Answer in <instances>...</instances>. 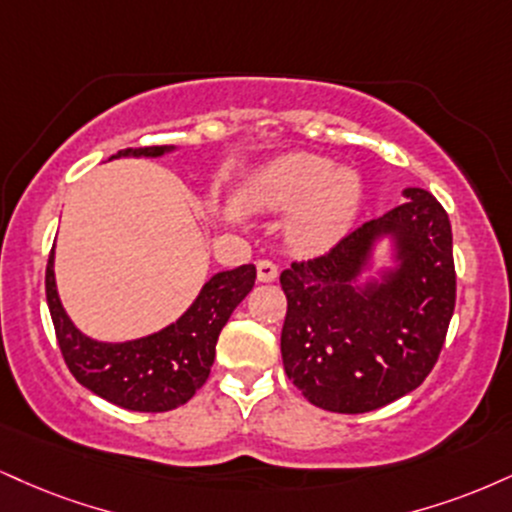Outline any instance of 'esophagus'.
Instances as JSON below:
<instances>
[{"mask_svg": "<svg viewBox=\"0 0 512 512\" xmlns=\"http://www.w3.org/2000/svg\"><path fill=\"white\" fill-rule=\"evenodd\" d=\"M276 276H279V269H276L274 262H269V260L257 262V279H260L262 283H272V281H276Z\"/></svg>", "mask_w": 512, "mask_h": 512, "instance_id": "34e87169", "label": "esophagus"}]
</instances>
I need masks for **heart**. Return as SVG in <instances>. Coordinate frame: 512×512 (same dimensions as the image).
<instances>
[{
    "label": "heart",
    "mask_w": 512,
    "mask_h": 512,
    "mask_svg": "<svg viewBox=\"0 0 512 512\" xmlns=\"http://www.w3.org/2000/svg\"><path fill=\"white\" fill-rule=\"evenodd\" d=\"M245 200L260 212H291L288 245L298 255L315 257L346 238L365 200V181L353 166H334L312 152H291L250 176Z\"/></svg>",
    "instance_id": "obj_1"
}]
</instances>
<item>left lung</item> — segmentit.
Masks as SVG:
<instances>
[{
  "label": "left lung",
  "mask_w": 512,
  "mask_h": 512,
  "mask_svg": "<svg viewBox=\"0 0 512 512\" xmlns=\"http://www.w3.org/2000/svg\"><path fill=\"white\" fill-rule=\"evenodd\" d=\"M403 197L329 255L281 274L283 369L322 410L384 408L439 360L455 307L451 221L427 190L405 188ZM381 242L390 252L377 268Z\"/></svg>",
  "instance_id": "left-lung-1"
}]
</instances>
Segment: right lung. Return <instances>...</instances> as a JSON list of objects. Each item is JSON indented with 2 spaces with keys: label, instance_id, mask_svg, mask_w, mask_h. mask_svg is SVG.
Masks as SVG:
<instances>
[{
  "label": "right lung",
  "instance_id": "right-lung-1",
  "mask_svg": "<svg viewBox=\"0 0 512 512\" xmlns=\"http://www.w3.org/2000/svg\"><path fill=\"white\" fill-rule=\"evenodd\" d=\"M176 150V145L128 147L109 159H157ZM255 276V264L209 276L176 322L131 341H97L71 322L57 291L54 248L49 252L45 288L61 355L78 384L119 408L166 412L188 403L207 381L221 329L252 291Z\"/></svg>",
  "mask_w": 512,
  "mask_h": 512
}]
</instances>
